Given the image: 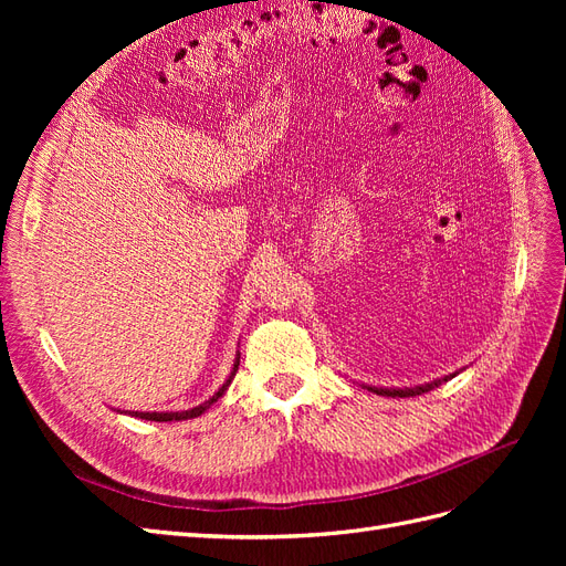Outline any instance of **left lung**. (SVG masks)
<instances>
[{
    "instance_id": "1",
    "label": "left lung",
    "mask_w": 566,
    "mask_h": 566,
    "mask_svg": "<svg viewBox=\"0 0 566 566\" xmlns=\"http://www.w3.org/2000/svg\"><path fill=\"white\" fill-rule=\"evenodd\" d=\"M460 370H462V368H460ZM460 370H455V373H451V375H443V378H437V380H432V382L416 385V387H375V385H361V387L368 389V391H373V394H380V397H416V394H424V391H430V389H434V387H439V385H443V382H449L451 378H455V375H458Z\"/></svg>"
}]
</instances>
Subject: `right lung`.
I'll return each instance as SVG.
<instances>
[{"label":"right lung","mask_w":566,"mask_h":566,"mask_svg":"<svg viewBox=\"0 0 566 566\" xmlns=\"http://www.w3.org/2000/svg\"><path fill=\"white\" fill-rule=\"evenodd\" d=\"M238 364H241V352H235V361H233V368H231V373H229V378L224 380V385H221L208 401H202V403H198V406H193V408H188V410H117V413H127V416H132V418H142V420H150V422H172V420L177 422V420L198 418V416H202L205 410H208L212 403H217L221 397H224L229 385H231L233 378H235Z\"/></svg>","instance_id":"1"}]
</instances>
